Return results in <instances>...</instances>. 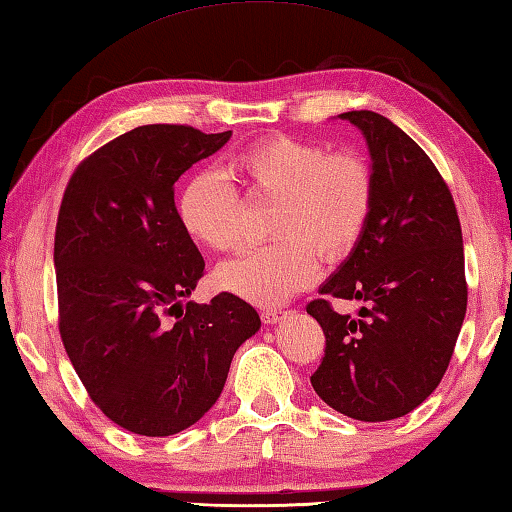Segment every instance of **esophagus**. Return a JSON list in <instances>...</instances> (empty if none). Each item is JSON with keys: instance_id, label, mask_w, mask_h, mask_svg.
Here are the masks:
<instances>
[{"instance_id": "esophagus-1", "label": "esophagus", "mask_w": 512, "mask_h": 512, "mask_svg": "<svg viewBox=\"0 0 512 512\" xmlns=\"http://www.w3.org/2000/svg\"><path fill=\"white\" fill-rule=\"evenodd\" d=\"M285 312L283 310H263L260 312V318H263V323H276V321H281V316H283Z\"/></svg>"}]
</instances>
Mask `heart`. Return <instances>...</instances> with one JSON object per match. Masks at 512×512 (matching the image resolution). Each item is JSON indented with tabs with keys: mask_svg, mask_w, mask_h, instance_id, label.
<instances>
[{
	"mask_svg": "<svg viewBox=\"0 0 512 512\" xmlns=\"http://www.w3.org/2000/svg\"><path fill=\"white\" fill-rule=\"evenodd\" d=\"M252 196L276 200L272 243L218 269L227 292L256 305H278L314 283L318 256L339 263L361 243L374 209V171L361 153L332 151L323 142L269 136L234 162ZM187 234L211 252L243 247V200L216 171H196L178 194Z\"/></svg>",
	"mask_w": 512,
	"mask_h": 512,
	"instance_id": "heart-1",
	"label": "heart"
}]
</instances>
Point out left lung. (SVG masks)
Masks as SVG:
<instances>
[{
    "mask_svg": "<svg viewBox=\"0 0 512 512\" xmlns=\"http://www.w3.org/2000/svg\"><path fill=\"white\" fill-rule=\"evenodd\" d=\"M368 140L370 225L350 258L307 303L325 334L310 376L327 406L359 421H390L421 406L448 370L464 323V240L446 180L408 133L374 111H347ZM330 297L363 300L359 319Z\"/></svg>",
    "mask_w": 512,
    "mask_h": 512,
    "instance_id": "obj_1",
    "label": "left lung"
}]
</instances>
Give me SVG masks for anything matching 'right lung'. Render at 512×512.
<instances>
[{"mask_svg": "<svg viewBox=\"0 0 512 512\" xmlns=\"http://www.w3.org/2000/svg\"><path fill=\"white\" fill-rule=\"evenodd\" d=\"M231 131L144 124L75 167L55 225L57 327L91 401L120 428L169 437L214 406L260 318L220 292L185 303L205 276L173 185Z\"/></svg>", "mask_w": 512, "mask_h": 512, "instance_id": "add662e5", "label": "right lung"}]
</instances>
